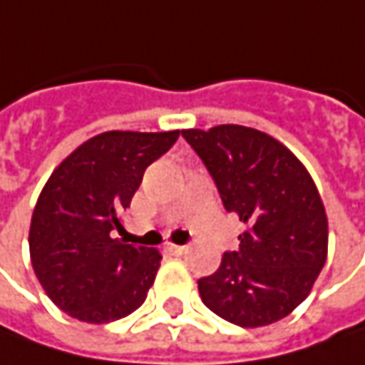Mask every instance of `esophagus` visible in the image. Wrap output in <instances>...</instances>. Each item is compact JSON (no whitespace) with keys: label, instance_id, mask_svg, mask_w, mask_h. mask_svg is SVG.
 <instances>
[{"label":"esophagus","instance_id":"esophagus-1","mask_svg":"<svg viewBox=\"0 0 365 365\" xmlns=\"http://www.w3.org/2000/svg\"><path fill=\"white\" fill-rule=\"evenodd\" d=\"M166 250H168L170 254H175V256H182V254H187V252H189V247H187V245H175V244H170Z\"/></svg>","mask_w":365,"mask_h":365}]
</instances>
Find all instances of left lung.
<instances>
[{
	"label": "left lung",
	"mask_w": 365,
	"mask_h": 365,
	"mask_svg": "<svg viewBox=\"0 0 365 365\" xmlns=\"http://www.w3.org/2000/svg\"><path fill=\"white\" fill-rule=\"evenodd\" d=\"M245 232L240 250L199 280L205 307L240 327H264L301 304L327 259L329 223L309 170L268 133L225 123L182 130Z\"/></svg>",
	"instance_id": "obj_1"
}]
</instances>
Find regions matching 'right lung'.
Returning a JSON list of instances; mask_svg holds the SVG:
<instances>
[{
	"instance_id": "1",
	"label": "right lung",
	"mask_w": 365,
	"mask_h": 365,
	"mask_svg": "<svg viewBox=\"0 0 365 365\" xmlns=\"http://www.w3.org/2000/svg\"><path fill=\"white\" fill-rule=\"evenodd\" d=\"M178 140L173 132H103L75 148L46 180L30 223V259L48 299L101 325L146 301L160 268L156 247L121 244L113 230L144 170Z\"/></svg>"
}]
</instances>
